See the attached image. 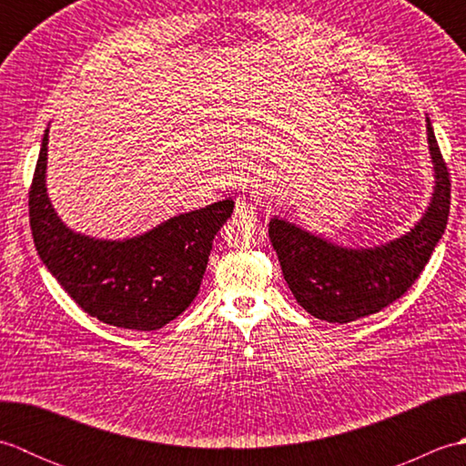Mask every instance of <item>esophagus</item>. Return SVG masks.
Masks as SVG:
<instances>
[{
	"label": "esophagus",
	"mask_w": 466,
	"mask_h": 466,
	"mask_svg": "<svg viewBox=\"0 0 466 466\" xmlns=\"http://www.w3.org/2000/svg\"><path fill=\"white\" fill-rule=\"evenodd\" d=\"M234 214L238 218H250L256 214V204L252 202V198L248 196H238L236 198V208Z\"/></svg>",
	"instance_id": "obj_1"
}]
</instances>
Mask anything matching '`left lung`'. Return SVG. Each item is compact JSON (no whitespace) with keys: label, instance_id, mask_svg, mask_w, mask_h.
<instances>
[{"label":"left lung","instance_id":"8db88e82","mask_svg":"<svg viewBox=\"0 0 466 466\" xmlns=\"http://www.w3.org/2000/svg\"><path fill=\"white\" fill-rule=\"evenodd\" d=\"M427 132L437 186L427 214L409 234L376 248L350 250L279 218L270 220L268 236L284 280L316 319L346 324L380 312L402 299L429 264L449 222L451 176L429 117Z\"/></svg>","mask_w":466,"mask_h":466}]
</instances>
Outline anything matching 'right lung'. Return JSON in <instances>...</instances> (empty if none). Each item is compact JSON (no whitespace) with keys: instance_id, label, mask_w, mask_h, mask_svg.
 Returning <instances> with one entry per match:
<instances>
[{"instance_id":"add662e5","label":"right lung","mask_w":466,"mask_h":466,"mask_svg":"<svg viewBox=\"0 0 466 466\" xmlns=\"http://www.w3.org/2000/svg\"><path fill=\"white\" fill-rule=\"evenodd\" d=\"M47 130L29 186V226L39 258L72 300L100 322L157 330L196 299L212 240L234 202L180 214L132 240H94L69 230L46 194Z\"/></svg>"}]
</instances>
